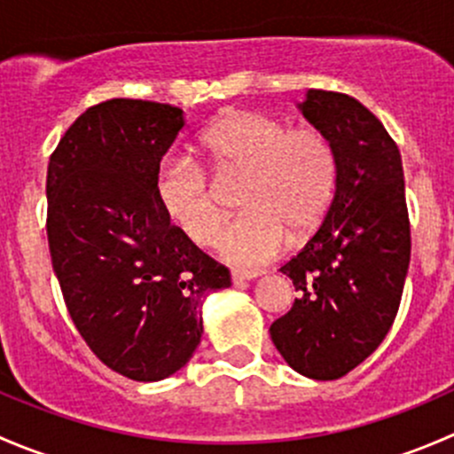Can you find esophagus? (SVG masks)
<instances>
[{
    "label": "esophagus",
    "instance_id": "obj_1",
    "mask_svg": "<svg viewBox=\"0 0 454 454\" xmlns=\"http://www.w3.org/2000/svg\"><path fill=\"white\" fill-rule=\"evenodd\" d=\"M261 272H254V270H232V281L241 283V281H250V278L259 277Z\"/></svg>",
    "mask_w": 454,
    "mask_h": 454
}]
</instances>
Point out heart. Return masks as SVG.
<instances>
[{"label": "heart", "mask_w": 454, "mask_h": 454, "mask_svg": "<svg viewBox=\"0 0 454 454\" xmlns=\"http://www.w3.org/2000/svg\"><path fill=\"white\" fill-rule=\"evenodd\" d=\"M206 162L219 173H246L239 193L244 213L219 237V253L244 268H259L286 248L308 239L325 223L338 186V151L314 125L287 127L265 112H226L201 131ZM153 191L164 215L191 241L210 246L222 208L206 171L184 160L158 167Z\"/></svg>", "instance_id": "obj_1"}]
</instances>
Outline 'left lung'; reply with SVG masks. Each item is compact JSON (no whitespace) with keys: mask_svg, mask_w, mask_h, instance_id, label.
I'll list each match as a JSON object with an SVG mask.
<instances>
[{"mask_svg":"<svg viewBox=\"0 0 454 454\" xmlns=\"http://www.w3.org/2000/svg\"><path fill=\"white\" fill-rule=\"evenodd\" d=\"M305 118L338 151V186L323 226L281 265L299 296L270 325L278 354L312 380H338L380 347L400 309L411 222L400 149L351 96L309 90Z\"/></svg>","mask_w":454,"mask_h":454,"instance_id":"1","label":"left lung"}]
</instances>
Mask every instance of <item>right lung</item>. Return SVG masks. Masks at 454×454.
I'll return each mask as SVG.
<instances>
[{
	"instance_id": "obj_1",
	"label": "right lung",
	"mask_w": 454,
	"mask_h": 454,
	"mask_svg": "<svg viewBox=\"0 0 454 454\" xmlns=\"http://www.w3.org/2000/svg\"><path fill=\"white\" fill-rule=\"evenodd\" d=\"M182 109L112 98L85 109L50 155L52 268L72 323L116 373L155 382L198 349L201 301L231 270L168 222L155 171L184 127Z\"/></svg>"
}]
</instances>
